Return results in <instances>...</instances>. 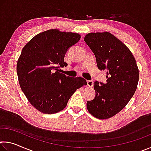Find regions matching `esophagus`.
Masks as SVG:
<instances>
[{
	"mask_svg": "<svg viewBox=\"0 0 151 151\" xmlns=\"http://www.w3.org/2000/svg\"><path fill=\"white\" fill-rule=\"evenodd\" d=\"M87 85H88V86H89V87H93V81H92V80L87 81Z\"/></svg>",
	"mask_w": 151,
	"mask_h": 151,
	"instance_id": "1",
	"label": "esophagus"
}]
</instances>
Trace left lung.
<instances>
[{
	"mask_svg": "<svg viewBox=\"0 0 151 151\" xmlns=\"http://www.w3.org/2000/svg\"><path fill=\"white\" fill-rule=\"evenodd\" d=\"M87 44L96 57L97 66L106 70V83L95 81L93 100L87 101L88 112L97 119L115 115L134 95L139 82V69L133 55L126 45L109 32L89 33Z\"/></svg>",
	"mask_w": 151,
	"mask_h": 151,
	"instance_id": "left-lung-1",
	"label": "left lung"
}]
</instances>
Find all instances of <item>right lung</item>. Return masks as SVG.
<instances>
[{
  "label": "right lung",
  "instance_id": "obj_1",
  "mask_svg": "<svg viewBox=\"0 0 151 151\" xmlns=\"http://www.w3.org/2000/svg\"><path fill=\"white\" fill-rule=\"evenodd\" d=\"M80 39L77 33L49 30L22 48L17 65L19 85L30 103L43 113L62 111L76 89L87 85L83 78L60 73L68 65L64 61L66 52Z\"/></svg>",
  "mask_w": 151,
  "mask_h": 151
}]
</instances>
